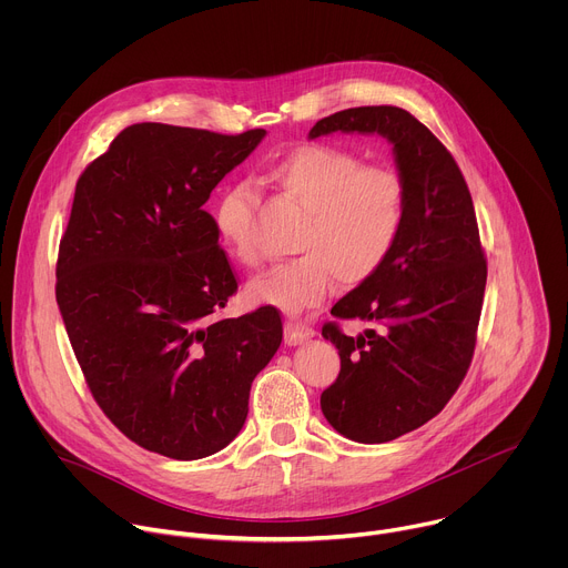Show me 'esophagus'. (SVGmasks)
I'll list each match as a JSON object with an SVG mask.
<instances>
[{
    "instance_id": "34e87169",
    "label": "esophagus",
    "mask_w": 568,
    "mask_h": 568,
    "mask_svg": "<svg viewBox=\"0 0 568 568\" xmlns=\"http://www.w3.org/2000/svg\"><path fill=\"white\" fill-rule=\"evenodd\" d=\"M314 337V328H310L303 321H287L285 323V344L287 346H298L307 339Z\"/></svg>"
}]
</instances>
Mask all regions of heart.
Returning <instances> with one entry per match:
<instances>
[{
	"label": "heart",
	"instance_id": "1",
	"mask_svg": "<svg viewBox=\"0 0 568 568\" xmlns=\"http://www.w3.org/2000/svg\"><path fill=\"white\" fill-rule=\"evenodd\" d=\"M270 182L305 211L296 237L301 256L270 267L247 285V298L281 312H303L326 298L339 278L362 285L390 256L407 217V184L388 166H364L337 145H301L281 156ZM252 191L233 184L213 204V226L224 247L245 265L256 263L247 220Z\"/></svg>",
	"mask_w": 568,
	"mask_h": 568
}]
</instances>
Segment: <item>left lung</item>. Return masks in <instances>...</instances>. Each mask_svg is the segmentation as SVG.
Here are the masks:
<instances>
[{"mask_svg":"<svg viewBox=\"0 0 568 568\" xmlns=\"http://www.w3.org/2000/svg\"><path fill=\"white\" fill-rule=\"evenodd\" d=\"M379 134L393 145L409 202L386 263L331 310L371 326L348 337L337 323L321 335L342 359L321 393L326 420L355 443H388L443 412L476 344L485 265L469 189L449 150L407 110L351 108L316 121L310 139Z\"/></svg>","mask_w":568,"mask_h":568,"instance_id":"8db88e82","label":"left lung"}]
</instances>
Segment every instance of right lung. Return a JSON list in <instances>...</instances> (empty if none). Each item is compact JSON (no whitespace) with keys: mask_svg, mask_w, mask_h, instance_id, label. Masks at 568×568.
I'll use <instances>...</instances> for the list:
<instances>
[{"mask_svg":"<svg viewBox=\"0 0 568 568\" xmlns=\"http://www.w3.org/2000/svg\"><path fill=\"white\" fill-rule=\"evenodd\" d=\"M265 134L134 123L75 184L55 301L99 407L148 452L224 449L281 346L276 307L213 316L237 281L204 211Z\"/></svg>","mask_w":568,"mask_h":568,"instance_id":"1","label":"right lung"}]
</instances>
